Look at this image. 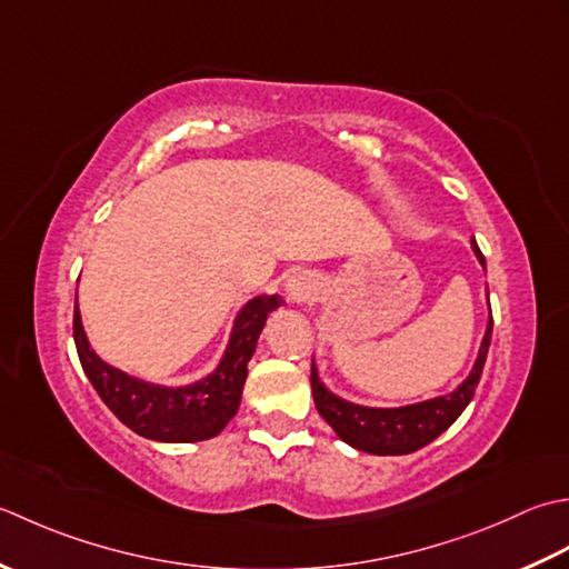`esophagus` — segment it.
Segmentation results:
<instances>
[{
	"instance_id": "obj_1",
	"label": "esophagus",
	"mask_w": 569,
	"mask_h": 569,
	"mask_svg": "<svg viewBox=\"0 0 569 569\" xmlns=\"http://www.w3.org/2000/svg\"><path fill=\"white\" fill-rule=\"evenodd\" d=\"M305 289H307L305 277H292V280L287 282V292L297 299H299V295H305Z\"/></svg>"
}]
</instances>
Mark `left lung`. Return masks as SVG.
<instances>
[{
	"mask_svg": "<svg viewBox=\"0 0 569 569\" xmlns=\"http://www.w3.org/2000/svg\"><path fill=\"white\" fill-rule=\"evenodd\" d=\"M471 248L486 268V260L477 240H471ZM491 331L493 319H489V327H486L477 363H473L471 373L457 390L425 402L405 405V408H363V405L333 396L319 380L317 366L311 363V392H315L317 410L331 425V430L358 451H368V455L380 457L410 455V451L430 445L432 439L442 435L467 410V405L473 398V390H477L481 380L486 356H489Z\"/></svg>",
	"mask_w": 569,
	"mask_h": 569,
	"instance_id": "8db88e82",
	"label": "left lung"
}]
</instances>
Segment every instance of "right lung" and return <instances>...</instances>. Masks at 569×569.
<instances>
[{
	"mask_svg": "<svg viewBox=\"0 0 569 569\" xmlns=\"http://www.w3.org/2000/svg\"><path fill=\"white\" fill-rule=\"evenodd\" d=\"M280 305L282 299L277 295L250 299L238 311L218 368L203 380L181 388L154 386L102 361L90 349L78 305L73 309V339L88 380L122 425L154 442H203L223 432V427L238 412L248 378V361L270 311Z\"/></svg>",
	"mask_w": 569,
	"mask_h": 569,
	"instance_id": "1",
	"label": "right lung"
}]
</instances>
